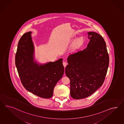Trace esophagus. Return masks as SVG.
I'll return each mask as SVG.
<instances>
[{"label":"esophagus","mask_w":124,"mask_h":124,"mask_svg":"<svg viewBox=\"0 0 124 124\" xmlns=\"http://www.w3.org/2000/svg\"><path fill=\"white\" fill-rule=\"evenodd\" d=\"M63 65L64 67H66V66H67V62H63Z\"/></svg>","instance_id":"1"}]
</instances>
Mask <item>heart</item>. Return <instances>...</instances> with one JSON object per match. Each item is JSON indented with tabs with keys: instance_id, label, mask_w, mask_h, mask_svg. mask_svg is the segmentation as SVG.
I'll use <instances>...</instances> for the list:
<instances>
[{
	"instance_id": "heart-1",
	"label": "heart",
	"mask_w": 124,
	"mask_h": 124,
	"mask_svg": "<svg viewBox=\"0 0 124 124\" xmlns=\"http://www.w3.org/2000/svg\"><path fill=\"white\" fill-rule=\"evenodd\" d=\"M84 41V38L83 36H79L75 40V41L73 42L72 45V48H73L77 47L79 45L81 44Z\"/></svg>"
}]
</instances>
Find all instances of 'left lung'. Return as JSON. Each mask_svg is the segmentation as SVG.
I'll use <instances>...</instances> for the list:
<instances>
[{
	"mask_svg": "<svg viewBox=\"0 0 124 124\" xmlns=\"http://www.w3.org/2000/svg\"><path fill=\"white\" fill-rule=\"evenodd\" d=\"M88 34L90 41L87 48L70 55L65 68L70 96L76 99L89 97L102 85L109 63L104 39L95 32Z\"/></svg>",
	"mask_w": 124,
	"mask_h": 124,
	"instance_id": "obj_1",
	"label": "left lung"
}]
</instances>
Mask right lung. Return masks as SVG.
I'll use <instances>...</instances> for the list:
<instances>
[{
  "instance_id": "add662e5",
  "label": "right lung",
  "mask_w": 124,
  "mask_h": 124,
  "mask_svg": "<svg viewBox=\"0 0 124 124\" xmlns=\"http://www.w3.org/2000/svg\"><path fill=\"white\" fill-rule=\"evenodd\" d=\"M31 32L19 40L15 64L22 85L29 92L44 99L50 98L54 87L63 75L62 58L54 62L39 64L35 60V48Z\"/></svg>"
}]
</instances>
